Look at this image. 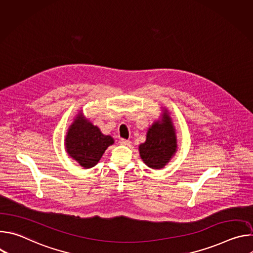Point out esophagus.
Returning a JSON list of instances; mask_svg holds the SVG:
<instances>
[{"instance_id": "esophagus-1", "label": "esophagus", "mask_w": 253, "mask_h": 253, "mask_svg": "<svg viewBox=\"0 0 253 253\" xmlns=\"http://www.w3.org/2000/svg\"><path fill=\"white\" fill-rule=\"evenodd\" d=\"M119 143L121 144V145H127V146H128V145H130V144H131V141H130V140H127V139H123V138H122V139H120V140H119Z\"/></svg>"}]
</instances>
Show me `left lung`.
Segmentation results:
<instances>
[{
  "mask_svg": "<svg viewBox=\"0 0 253 253\" xmlns=\"http://www.w3.org/2000/svg\"><path fill=\"white\" fill-rule=\"evenodd\" d=\"M166 114L162 123L155 122L149 128L145 143L139 146L142 160L153 169L163 168L176 152L175 129Z\"/></svg>",
  "mask_w": 253,
  "mask_h": 253,
  "instance_id": "left-lung-1",
  "label": "left lung"
}]
</instances>
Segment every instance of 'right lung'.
Returning <instances> with one entry per match:
<instances>
[{
  "label": "right lung",
  "mask_w": 253,
  "mask_h": 253,
  "mask_svg": "<svg viewBox=\"0 0 253 253\" xmlns=\"http://www.w3.org/2000/svg\"><path fill=\"white\" fill-rule=\"evenodd\" d=\"M113 143L111 136L103 135L97 126L84 120L82 116L75 119L66 136L68 154L84 168L95 166Z\"/></svg>",
  "instance_id": "right-lung-1"
}]
</instances>
